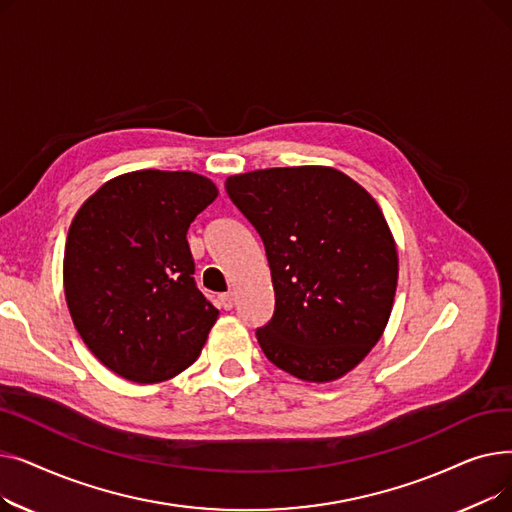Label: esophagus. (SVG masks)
<instances>
[{
    "instance_id": "34e87169",
    "label": "esophagus",
    "mask_w": 512,
    "mask_h": 512,
    "mask_svg": "<svg viewBox=\"0 0 512 512\" xmlns=\"http://www.w3.org/2000/svg\"><path fill=\"white\" fill-rule=\"evenodd\" d=\"M220 307L222 309H226V311H230L232 307H234V294L232 292H226V294H220Z\"/></svg>"
}]
</instances>
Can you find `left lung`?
<instances>
[{
  "label": "left lung",
  "instance_id": "1",
  "mask_svg": "<svg viewBox=\"0 0 512 512\" xmlns=\"http://www.w3.org/2000/svg\"><path fill=\"white\" fill-rule=\"evenodd\" d=\"M226 193L263 240L276 309L257 330L265 357L305 382H334L382 338L398 282L380 205L328 166L236 174Z\"/></svg>",
  "mask_w": 512,
  "mask_h": 512
}]
</instances>
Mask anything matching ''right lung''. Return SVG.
Wrapping results in <instances>:
<instances>
[{
	"label": "right lung",
	"mask_w": 512,
	"mask_h": 512,
	"mask_svg": "<svg viewBox=\"0 0 512 512\" xmlns=\"http://www.w3.org/2000/svg\"><path fill=\"white\" fill-rule=\"evenodd\" d=\"M215 197L201 174L137 170L107 180L76 211L66 303L89 351L120 378L166 382L201 355L220 311L195 284L186 232Z\"/></svg>",
	"instance_id": "1"
}]
</instances>
